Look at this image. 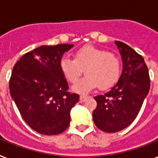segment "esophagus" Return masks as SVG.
I'll return each instance as SVG.
<instances>
[{"label": "esophagus", "mask_w": 158, "mask_h": 158, "mask_svg": "<svg viewBox=\"0 0 158 158\" xmlns=\"http://www.w3.org/2000/svg\"><path fill=\"white\" fill-rule=\"evenodd\" d=\"M86 100H87V97L86 96H84V95H83V96L79 97V101H80V102H85Z\"/></svg>", "instance_id": "34e87169"}]
</instances>
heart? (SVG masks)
<instances>
[{"mask_svg":"<svg viewBox=\"0 0 158 158\" xmlns=\"http://www.w3.org/2000/svg\"><path fill=\"white\" fill-rule=\"evenodd\" d=\"M60 69L70 83L77 82L84 72L87 74L72 88L85 94L98 86L107 89L115 85L121 75V60L114 52L87 45L75 51L73 59L66 56L62 58Z\"/></svg>","mask_w":158,"mask_h":158,"instance_id":"obj_1","label":"heart"}]
</instances>
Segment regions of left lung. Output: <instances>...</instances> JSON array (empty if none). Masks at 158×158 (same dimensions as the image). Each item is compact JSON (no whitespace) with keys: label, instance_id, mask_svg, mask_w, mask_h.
<instances>
[{"label":"left lung","instance_id":"left-lung-1","mask_svg":"<svg viewBox=\"0 0 158 158\" xmlns=\"http://www.w3.org/2000/svg\"><path fill=\"white\" fill-rule=\"evenodd\" d=\"M123 69L116 85L103 95L94 97L96 109L93 120L105 132L127 128L138 115L150 89V77L144 58L126 43L115 41Z\"/></svg>","mask_w":158,"mask_h":158}]
</instances>
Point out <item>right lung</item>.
Listing matches in <instances>:
<instances>
[{
    "instance_id": "add662e5",
    "label": "right lung",
    "mask_w": 158,
    "mask_h": 158,
    "mask_svg": "<svg viewBox=\"0 0 158 158\" xmlns=\"http://www.w3.org/2000/svg\"><path fill=\"white\" fill-rule=\"evenodd\" d=\"M72 44L41 46L27 52L15 64L9 87L10 96L25 122L43 135L64 132L70 110L79 95L68 90L60 61Z\"/></svg>"
}]
</instances>
